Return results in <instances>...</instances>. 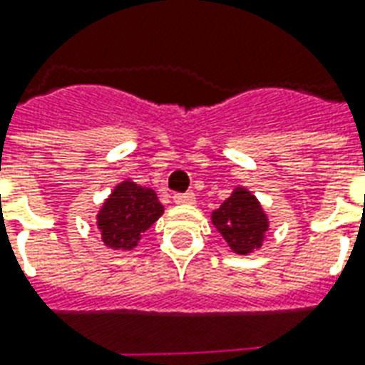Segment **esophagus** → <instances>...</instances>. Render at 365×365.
<instances>
[{
    "instance_id": "34e87169",
    "label": "esophagus",
    "mask_w": 365,
    "mask_h": 365,
    "mask_svg": "<svg viewBox=\"0 0 365 365\" xmlns=\"http://www.w3.org/2000/svg\"><path fill=\"white\" fill-rule=\"evenodd\" d=\"M174 203L175 205H193V203H195V195H193V193H183V195H175Z\"/></svg>"
}]
</instances>
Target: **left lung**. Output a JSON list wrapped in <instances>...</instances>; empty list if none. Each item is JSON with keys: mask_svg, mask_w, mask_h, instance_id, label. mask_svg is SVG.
<instances>
[{"mask_svg": "<svg viewBox=\"0 0 365 365\" xmlns=\"http://www.w3.org/2000/svg\"><path fill=\"white\" fill-rule=\"evenodd\" d=\"M210 222L236 255L261 250L271 226L269 215L245 185H236L230 197L210 212Z\"/></svg>", "mask_w": 365, "mask_h": 365, "instance_id": "1", "label": "left lung"}]
</instances>
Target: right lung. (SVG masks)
<instances>
[{
  "label": "right lung",
  "instance_id": "obj_1",
  "mask_svg": "<svg viewBox=\"0 0 365 365\" xmlns=\"http://www.w3.org/2000/svg\"><path fill=\"white\" fill-rule=\"evenodd\" d=\"M164 207L155 190L143 187L131 178L114 185L112 193L96 210V230L108 250L131 251L143 234L162 217Z\"/></svg>",
  "mask_w": 365,
  "mask_h": 365
}]
</instances>
